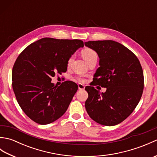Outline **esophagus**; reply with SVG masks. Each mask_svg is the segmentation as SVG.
<instances>
[{
    "label": "esophagus",
    "mask_w": 157,
    "mask_h": 157,
    "mask_svg": "<svg viewBox=\"0 0 157 157\" xmlns=\"http://www.w3.org/2000/svg\"><path fill=\"white\" fill-rule=\"evenodd\" d=\"M78 89L79 90H84L85 89V86L82 84H78Z\"/></svg>",
    "instance_id": "1"
}]
</instances>
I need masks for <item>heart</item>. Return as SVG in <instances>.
<instances>
[{
	"label": "heart",
	"instance_id": "1",
	"mask_svg": "<svg viewBox=\"0 0 157 157\" xmlns=\"http://www.w3.org/2000/svg\"><path fill=\"white\" fill-rule=\"evenodd\" d=\"M82 55L83 57H84V59L88 63H89L90 61H92V59H97V57H98L97 53L96 52V51H94L93 49L89 48H84V50H82ZM73 59V56L72 55V56H70V57L68 59V61H67L68 65H69L72 63ZM75 79L79 82L82 83V82H85V78L84 76H81V75L76 76Z\"/></svg>",
	"mask_w": 157,
	"mask_h": 157
}]
</instances>
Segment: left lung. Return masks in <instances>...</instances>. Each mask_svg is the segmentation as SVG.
<instances>
[{
    "instance_id": "obj_1",
    "label": "left lung",
    "mask_w": 157,
    "mask_h": 157,
    "mask_svg": "<svg viewBox=\"0 0 157 157\" xmlns=\"http://www.w3.org/2000/svg\"><path fill=\"white\" fill-rule=\"evenodd\" d=\"M85 45L95 51L100 59L92 86L106 88L105 92H101L93 86H86V111L100 124L117 125L131 115L142 97L144 74L140 63L130 50L117 42L88 41Z\"/></svg>"
}]
</instances>
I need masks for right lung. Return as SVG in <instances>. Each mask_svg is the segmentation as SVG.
I'll list each match as a JSON object with an SVG mask.
<instances>
[{"mask_svg":"<svg viewBox=\"0 0 157 157\" xmlns=\"http://www.w3.org/2000/svg\"><path fill=\"white\" fill-rule=\"evenodd\" d=\"M83 46L78 39L44 38L20 53L12 70V86L20 107L32 121L48 124L66 112L78 86L65 81L56 86L51 78L66 72L69 58Z\"/></svg>","mask_w":157,"mask_h":157,"instance_id":"add662e5","label":"right lung"}]
</instances>
